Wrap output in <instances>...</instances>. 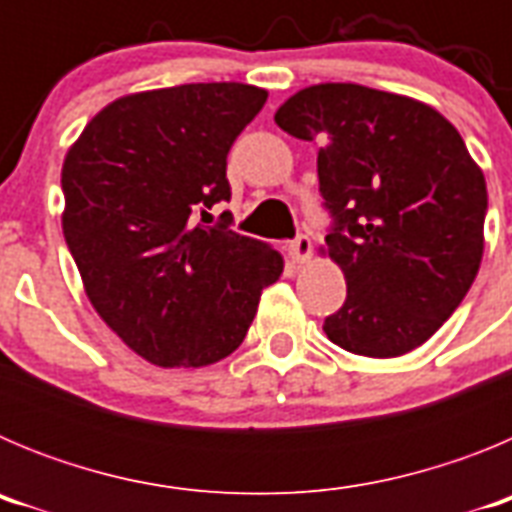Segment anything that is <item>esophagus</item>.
I'll return each instance as SVG.
<instances>
[{"label":"esophagus","instance_id":"esophagus-1","mask_svg":"<svg viewBox=\"0 0 512 512\" xmlns=\"http://www.w3.org/2000/svg\"><path fill=\"white\" fill-rule=\"evenodd\" d=\"M287 256H289V261H292V264H297V266L307 264V261H310V256H312L310 238H307V235H300V238H295V241L287 246Z\"/></svg>","mask_w":512,"mask_h":512}]
</instances>
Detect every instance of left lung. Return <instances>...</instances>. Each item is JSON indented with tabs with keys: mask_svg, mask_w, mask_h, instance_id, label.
<instances>
[{
	"mask_svg": "<svg viewBox=\"0 0 512 512\" xmlns=\"http://www.w3.org/2000/svg\"><path fill=\"white\" fill-rule=\"evenodd\" d=\"M318 143L320 192L336 217L320 253L346 277L325 336L369 359L423 346L449 320L485 253V174L431 104L361 84H312L274 115Z\"/></svg>",
	"mask_w": 512,
	"mask_h": 512,
	"instance_id": "1",
	"label": "left lung"
}]
</instances>
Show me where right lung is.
Returning a JSON list of instances; mask_svg holds the SVG:
<instances>
[{
    "instance_id": "obj_1",
    "label": "right lung",
    "mask_w": 512,
    "mask_h": 512,
    "mask_svg": "<svg viewBox=\"0 0 512 512\" xmlns=\"http://www.w3.org/2000/svg\"><path fill=\"white\" fill-rule=\"evenodd\" d=\"M266 97L238 81L125 94L63 158V238L84 292L153 366L200 369L233 354L282 277L269 243L207 225L230 197V146Z\"/></svg>"
}]
</instances>
